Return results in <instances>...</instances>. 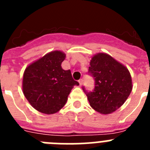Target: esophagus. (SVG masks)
Instances as JSON below:
<instances>
[{"label":"esophagus","instance_id":"1","mask_svg":"<svg viewBox=\"0 0 150 150\" xmlns=\"http://www.w3.org/2000/svg\"><path fill=\"white\" fill-rule=\"evenodd\" d=\"M83 79H79V86H82V85H83Z\"/></svg>","mask_w":150,"mask_h":150}]
</instances>
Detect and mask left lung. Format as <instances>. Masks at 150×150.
<instances>
[{
  "mask_svg": "<svg viewBox=\"0 0 150 150\" xmlns=\"http://www.w3.org/2000/svg\"><path fill=\"white\" fill-rule=\"evenodd\" d=\"M88 74L95 79V88L88 91L83 87L90 106L101 114L119 109L132 90V76L128 68L106 53L91 58Z\"/></svg>",
  "mask_w": 150,
  "mask_h": 150,
  "instance_id": "8db88e82",
  "label": "left lung"
}]
</instances>
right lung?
Returning <instances> with one entry per match:
<instances>
[{"mask_svg": "<svg viewBox=\"0 0 150 150\" xmlns=\"http://www.w3.org/2000/svg\"><path fill=\"white\" fill-rule=\"evenodd\" d=\"M65 56L62 52L52 51L30 64L24 72V95L39 112L53 114L60 110L71 89L79 85L71 71H64L61 66Z\"/></svg>", "mask_w": 150, "mask_h": 150, "instance_id": "right-lung-1", "label": "right lung"}]
</instances>
